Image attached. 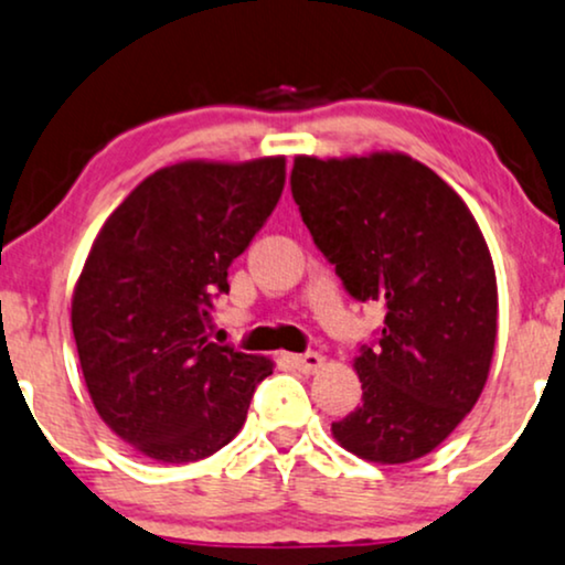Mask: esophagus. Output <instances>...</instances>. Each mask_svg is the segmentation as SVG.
<instances>
[{
    "mask_svg": "<svg viewBox=\"0 0 565 565\" xmlns=\"http://www.w3.org/2000/svg\"><path fill=\"white\" fill-rule=\"evenodd\" d=\"M290 364H294L298 372L315 374V372H319V369L324 366V356H322V353L309 351V353H301V356H290Z\"/></svg>",
    "mask_w": 565,
    "mask_h": 565,
    "instance_id": "1",
    "label": "esophagus"
}]
</instances>
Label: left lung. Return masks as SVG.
<instances>
[{"mask_svg": "<svg viewBox=\"0 0 565 565\" xmlns=\"http://www.w3.org/2000/svg\"><path fill=\"white\" fill-rule=\"evenodd\" d=\"M294 199L317 248L359 301L387 306L353 361L364 403L332 437L372 463L427 456L475 408L498 338V280L475 214L401 151L296 157Z\"/></svg>", "mask_w": 565, "mask_h": 565, "instance_id": "1", "label": "left lung"}]
</instances>
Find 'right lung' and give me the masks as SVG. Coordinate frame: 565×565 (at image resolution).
<instances>
[{
	"instance_id": "obj_1",
	"label": "right lung",
	"mask_w": 565,
	"mask_h": 565,
	"mask_svg": "<svg viewBox=\"0 0 565 565\" xmlns=\"http://www.w3.org/2000/svg\"><path fill=\"white\" fill-rule=\"evenodd\" d=\"M285 157L188 159L141 180L109 214L73 290L90 403L159 463H193L238 435L271 361L206 335L227 267L267 222Z\"/></svg>"
}]
</instances>
